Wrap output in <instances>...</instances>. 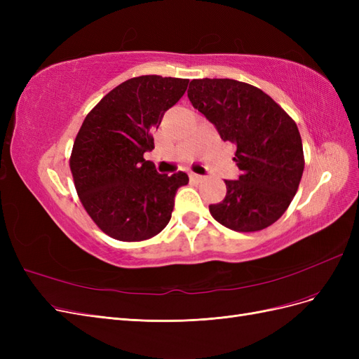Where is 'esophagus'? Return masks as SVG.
Segmentation results:
<instances>
[{"label":"esophagus","instance_id":"1","mask_svg":"<svg viewBox=\"0 0 359 359\" xmlns=\"http://www.w3.org/2000/svg\"><path fill=\"white\" fill-rule=\"evenodd\" d=\"M190 180H191L193 182H202V181H203V177L199 175V173L191 172V173H190Z\"/></svg>","mask_w":359,"mask_h":359}]
</instances>
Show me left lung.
Returning a JSON list of instances; mask_svg holds the SVG:
<instances>
[{"label": "left lung", "instance_id": "left-lung-1", "mask_svg": "<svg viewBox=\"0 0 359 359\" xmlns=\"http://www.w3.org/2000/svg\"><path fill=\"white\" fill-rule=\"evenodd\" d=\"M189 100L223 140L236 145L238 180H224L226 196L210 205L220 224L256 232L285 214L304 170L295 121L262 90L233 79H193Z\"/></svg>", "mask_w": 359, "mask_h": 359}]
</instances>
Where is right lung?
<instances>
[{
  "instance_id": "right-lung-1",
  "label": "right lung",
  "mask_w": 359,
  "mask_h": 359,
  "mask_svg": "<svg viewBox=\"0 0 359 359\" xmlns=\"http://www.w3.org/2000/svg\"><path fill=\"white\" fill-rule=\"evenodd\" d=\"M189 79L139 76L118 85L86 115L73 144L74 187L94 223L119 241H142L165 229L186 172L158 173L145 160L165 112Z\"/></svg>"
}]
</instances>
